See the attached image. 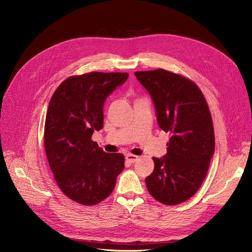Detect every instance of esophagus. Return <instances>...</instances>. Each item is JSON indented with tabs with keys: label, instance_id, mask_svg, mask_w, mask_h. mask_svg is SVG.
<instances>
[{
	"label": "esophagus",
	"instance_id": "obj_1",
	"mask_svg": "<svg viewBox=\"0 0 252 252\" xmlns=\"http://www.w3.org/2000/svg\"><path fill=\"white\" fill-rule=\"evenodd\" d=\"M126 159L129 163H135V162L139 159V156L133 155V154H127V155L126 156Z\"/></svg>",
	"mask_w": 252,
	"mask_h": 252
}]
</instances>
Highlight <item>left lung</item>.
<instances>
[{
    "label": "left lung",
    "instance_id": "left-lung-1",
    "mask_svg": "<svg viewBox=\"0 0 252 252\" xmlns=\"http://www.w3.org/2000/svg\"><path fill=\"white\" fill-rule=\"evenodd\" d=\"M135 75L148 91L157 124L170 134L166 154L153 157L154 170L145 179L149 193L166 205L188 200L200 188L215 153V131L200 89L182 75L156 69Z\"/></svg>",
    "mask_w": 252,
    "mask_h": 252
}]
</instances>
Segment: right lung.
Returning a JSON list of instances; mask_svg holds the SVG:
<instances>
[{"label": "right lung", "instance_id": "1", "mask_svg": "<svg viewBox=\"0 0 252 252\" xmlns=\"http://www.w3.org/2000/svg\"><path fill=\"white\" fill-rule=\"evenodd\" d=\"M128 73L89 72L68 77L53 94L46 115L44 143L61 191L71 200L94 205L113 191L125 168L122 153H106L92 141L103 127L107 97Z\"/></svg>", "mask_w": 252, "mask_h": 252}]
</instances>
